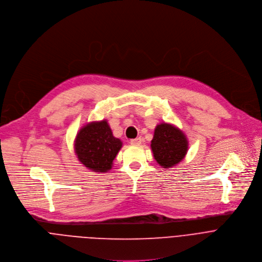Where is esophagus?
<instances>
[{
    "instance_id": "34e87169",
    "label": "esophagus",
    "mask_w": 262,
    "mask_h": 262,
    "mask_svg": "<svg viewBox=\"0 0 262 262\" xmlns=\"http://www.w3.org/2000/svg\"><path fill=\"white\" fill-rule=\"evenodd\" d=\"M141 141H142V139L140 138V137H137V138H134V139H131V144L132 145H139L140 143H141Z\"/></svg>"
}]
</instances>
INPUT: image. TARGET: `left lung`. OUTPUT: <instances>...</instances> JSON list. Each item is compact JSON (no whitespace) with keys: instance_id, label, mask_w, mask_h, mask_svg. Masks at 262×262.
<instances>
[{"instance_id":"obj_1","label":"left lung","mask_w":262,"mask_h":262,"mask_svg":"<svg viewBox=\"0 0 262 262\" xmlns=\"http://www.w3.org/2000/svg\"><path fill=\"white\" fill-rule=\"evenodd\" d=\"M188 147V139L180 128L165 122L156 126L150 148L160 166L171 168L178 165L186 157Z\"/></svg>"}]
</instances>
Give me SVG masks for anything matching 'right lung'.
<instances>
[{"instance_id": "right-lung-1", "label": "right lung", "mask_w": 262, "mask_h": 262, "mask_svg": "<svg viewBox=\"0 0 262 262\" xmlns=\"http://www.w3.org/2000/svg\"><path fill=\"white\" fill-rule=\"evenodd\" d=\"M122 146V140L114 136L106 120L84 125L74 139V150L78 161L94 172L111 170Z\"/></svg>"}]
</instances>
